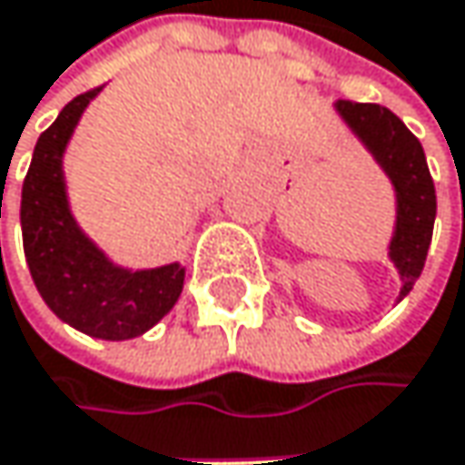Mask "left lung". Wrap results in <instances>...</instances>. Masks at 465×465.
<instances>
[{"label": "left lung", "mask_w": 465, "mask_h": 465, "mask_svg": "<svg viewBox=\"0 0 465 465\" xmlns=\"http://www.w3.org/2000/svg\"><path fill=\"white\" fill-rule=\"evenodd\" d=\"M345 125L372 152L396 193V230L388 257L401 278L399 300H404L423 272L436 219V190L426 152L412 131L385 106L340 98L334 104Z\"/></svg>", "instance_id": "1"}]
</instances>
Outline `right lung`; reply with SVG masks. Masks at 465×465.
I'll list each match as a JSON object with an SVG mask.
<instances>
[{
    "instance_id": "right-lung-1",
    "label": "right lung",
    "mask_w": 465,
    "mask_h": 465,
    "mask_svg": "<svg viewBox=\"0 0 465 465\" xmlns=\"http://www.w3.org/2000/svg\"><path fill=\"white\" fill-rule=\"evenodd\" d=\"M98 93L101 87H93L69 101L34 146L21 193L24 252L36 292L58 319L98 340H131L176 305L184 267L179 262L152 270L120 267L72 216L64 152Z\"/></svg>"
}]
</instances>
